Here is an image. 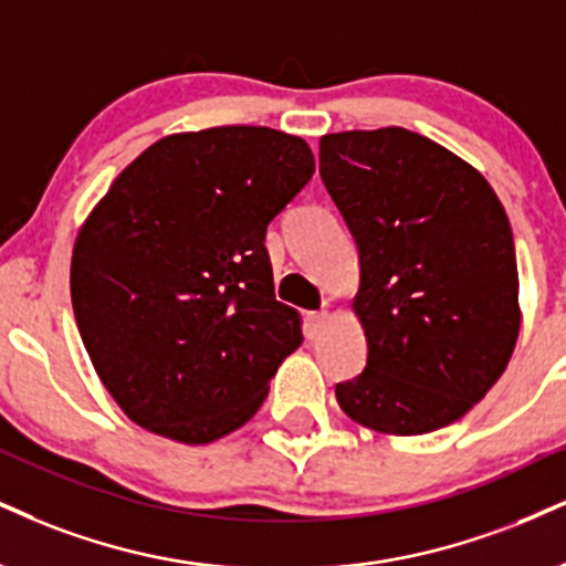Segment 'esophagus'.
<instances>
[{
    "instance_id": "esophagus-1",
    "label": "esophagus",
    "mask_w": 566,
    "mask_h": 566,
    "mask_svg": "<svg viewBox=\"0 0 566 566\" xmlns=\"http://www.w3.org/2000/svg\"><path fill=\"white\" fill-rule=\"evenodd\" d=\"M326 322H329V313H326V311L308 313V316H305V335H308V339L322 335Z\"/></svg>"
}]
</instances>
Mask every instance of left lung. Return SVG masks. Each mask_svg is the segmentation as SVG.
I'll list each match as a JSON object with an SVG mask.
<instances>
[{"label": "left lung", "instance_id": "left-lung-1", "mask_svg": "<svg viewBox=\"0 0 566 566\" xmlns=\"http://www.w3.org/2000/svg\"><path fill=\"white\" fill-rule=\"evenodd\" d=\"M318 174L358 248L366 369L335 387L390 434L453 424L499 382L520 335L514 234L493 187L427 136H322Z\"/></svg>", "mask_w": 566, "mask_h": 566}]
</instances>
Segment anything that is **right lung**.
<instances>
[{"instance_id": "right-lung-1", "label": "right lung", "mask_w": 566, "mask_h": 566, "mask_svg": "<svg viewBox=\"0 0 566 566\" xmlns=\"http://www.w3.org/2000/svg\"><path fill=\"white\" fill-rule=\"evenodd\" d=\"M313 171L297 136L221 126L155 142L113 181L78 231L71 297L128 419L210 442L261 408L303 339L274 295L265 229Z\"/></svg>"}]
</instances>
